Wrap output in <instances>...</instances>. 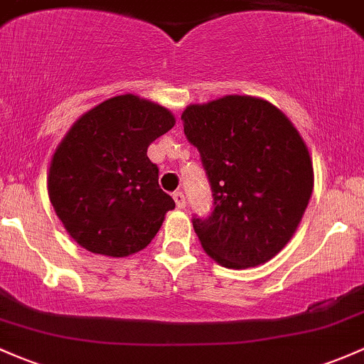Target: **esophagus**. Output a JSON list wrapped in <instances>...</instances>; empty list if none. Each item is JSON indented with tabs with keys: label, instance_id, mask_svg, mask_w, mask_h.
Returning <instances> with one entry per match:
<instances>
[{
	"label": "esophagus",
	"instance_id": "obj_1",
	"mask_svg": "<svg viewBox=\"0 0 364 364\" xmlns=\"http://www.w3.org/2000/svg\"><path fill=\"white\" fill-rule=\"evenodd\" d=\"M173 199H175V205H177L178 208H186V196H183L182 191H175Z\"/></svg>",
	"mask_w": 364,
	"mask_h": 364
}]
</instances>
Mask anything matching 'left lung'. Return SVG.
I'll list each match as a JSON object with an SVG mask.
<instances>
[{
  "label": "left lung",
  "instance_id": "left-lung-1",
  "mask_svg": "<svg viewBox=\"0 0 364 364\" xmlns=\"http://www.w3.org/2000/svg\"><path fill=\"white\" fill-rule=\"evenodd\" d=\"M213 208L193 217L201 246L229 269L255 267L290 241L311 199L312 163L290 119L265 100L228 95L182 112Z\"/></svg>",
  "mask_w": 364,
  "mask_h": 364
}]
</instances>
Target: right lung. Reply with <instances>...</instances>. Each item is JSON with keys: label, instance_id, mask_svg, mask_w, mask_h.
I'll list each match as a JSON object with an SVG mask.
<instances>
[{"label": "right lung", "instance_id": "add662e5", "mask_svg": "<svg viewBox=\"0 0 364 364\" xmlns=\"http://www.w3.org/2000/svg\"><path fill=\"white\" fill-rule=\"evenodd\" d=\"M173 124L168 109L135 95L112 97L73 124L53 154L48 194L77 245L127 257L151 243L175 201L147 147Z\"/></svg>", "mask_w": 364, "mask_h": 364}]
</instances>
